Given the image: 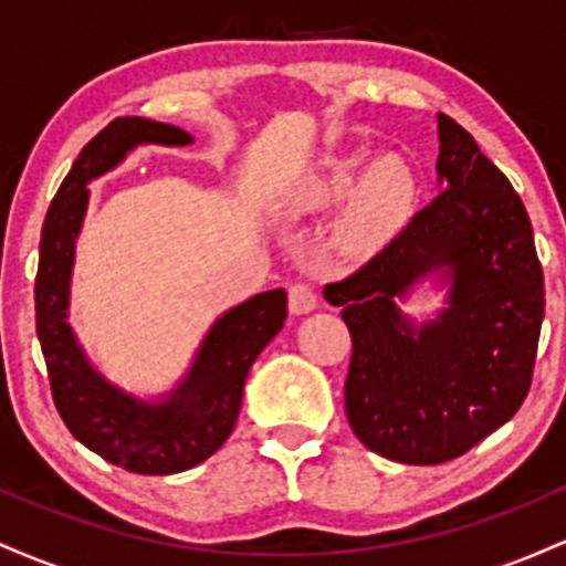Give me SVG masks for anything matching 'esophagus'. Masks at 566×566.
I'll return each instance as SVG.
<instances>
[{"label":"esophagus","mask_w":566,"mask_h":566,"mask_svg":"<svg viewBox=\"0 0 566 566\" xmlns=\"http://www.w3.org/2000/svg\"><path fill=\"white\" fill-rule=\"evenodd\" d=\"M316 308V292L308 282H295L290 287V311L292 314H308Z\"/></svg>","instance_id":"1"}]
</instances>
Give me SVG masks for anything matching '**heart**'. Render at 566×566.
<instances>
[{"instance_id":"b5f03b06","label":"heart","mask_w":566,"mask_h":566,"mask_svg":"<svg viewBox=\"0 0 566 566\" xmlns=\"http://www.w3.org/2000/svg\"><path fill=\"white\" fill-rule=\"evenodd\" d=\"M359 159H340L329 167V172L314 184L316 205L324 201L343 199L356 184V170H359ZM415 197V178L407 170L405 161L399 159H382L373 170L367 172L365 184L356 193L354 205H350L346 220V247L350 252H375L382 242L399 231L412 207Z\"/></svg>"}]
</instances>
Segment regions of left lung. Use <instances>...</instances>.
<instances>
[{
	"label": "left lung",
	"instance_id": "obj_1",
	"mask_svg": "<svg viewBox=\"0 0 566 566\" xmlns=\"http://www.w3.org/2000/svg\"><path fill=\"white\" fill-rule=\"evenodd\" d=\"M439 188L359 271L335 282L350 343L346 415L367 450L407 465L460 458L516 415L545 314L522 199L476 140L439 114ZM440 271L451 303L415 328L395 305Z\"/></svg>",
	"mask_w": 566,
	"mask_h": 566
}]
</instances>
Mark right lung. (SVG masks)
I'll use <instances>...</instances> for the list:
<instances>
[{"instance_id": "right-lung-1", "label": "right lung", "mask_w": 566, "mask_h": 566, "mask_svg": "<svg viewBox=\"0 0 566 566\" xmlns=\"http://www.w3.org/2000/svg\"><path fill=\"white\" fill-rule=\"evenodd\" d=\"M140 143L188 146L191 135L165 122L125 116L82 148L42 226L34 284L36 335L57 415L74 439L119 469L167 476L199 465L231 437L247 373L287 319V292H261L226 311L201 340L184 382L159 401L135 399L90 365L66 322L87 184L119 165Z\"/></svg>"}]
</instances>
